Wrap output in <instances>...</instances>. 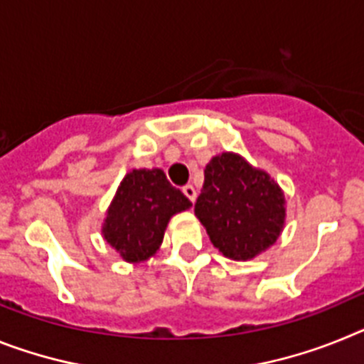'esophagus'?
<instances>
[{
	"label": "esophagus",
	"mask_w": 364,
	"mask_h": 364,
	"mask_svg": "<svg viewBox=\"0 0 364 364\" xmlns=\"http://www.w3.org/2000/svg\"><path fill=\"white\" fill-rule=\"evenodd\" d=\"M183 194H185L186 198H188V200L192 201V203H194L196 198H198V191H196V188H194V185H185V186H183Z\"/></svg>",
	"instance_id": "1"
}]
</instances>
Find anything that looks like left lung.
Wrapping results in <instances>:
<instances>
[{
    "label": "left lung",
    "instance_id": "1",
    "mask_svg": "<svg viewBox=\"0 0 364 364\" xmlns=\"http://www.w3.org/2000/svg\"><path fill=\"white\" fill-rule=\"evenodd\" d=\"M194 213L223 257L245 262L278 240L286 223V198L265 170L240 154L223 151L205 166Z\"/></svg>",
    "mask_w": 364,
    "mask_h": 364
}]
</instances>
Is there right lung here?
<instances>
[{
  "mask_svg": "<svg viewBox=\"0 0 364 364\" xmlns=\"http://www.w3.org/2000/svg\"><path fill=\"white\" fill-rule=\"evenodd\" d=\"M191 207L163 170L135 168L126 173L107 207L102 236L122 260L141 264L159 251L170 218Z\"/></svg>",
  "mask_w": 364,
  "mask_h": 364,
  "instance_id": "1",
  "label": "right lung"
}]
</instances>
